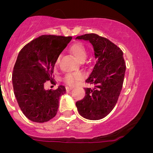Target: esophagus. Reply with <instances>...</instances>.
<instances>
[{
  "label": "esophagus",
  "mask_w": 153,
  "mask_h": 153,
  "mask_svg": "<svg viewBox=\"0 0 153 153\" xmlns=\"http://www.w3.org/2000/svg\"><path fill=\"white\" fill-rule=\"evenodd\" d=\"M72 89H73V88H72V87H69V86H67V87H66V91H71Z\"/></svg>",
  "instance_id": "34e87169"
}]
</instances>
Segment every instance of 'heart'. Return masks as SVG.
<instances>
[{
    "mask_svg": "<svg viewBox=\"0 0 153 153\" xmlns=\"http://www.w3.org/2000/svg\"><path fill=\"white\" fill-rule=\"evenodd\" d=\"M70 52L73 54V55L76 58L79 62H83L84 59H85L87 55V51L84 45L81 43H75L73 44L72 46L70 47ZM60 57H58L55 61V65H57L59 62ZM82 75L79 73H69L67 74L64 78V82L67 85L70 86H73L75 85L77 82L79 80H82Z\"/></svg>",
    "mask_w": 153,
    "mask_h": 153,
    "instance_id": "b5f03b06",
    "label": "heart"
}]
</instances>
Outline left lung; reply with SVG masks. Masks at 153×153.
<instances>
[{"mask_svg":"<svg viewBox=\"0 0 153 153\" xmlns=\"http://www.w3.org/2000/svg\"><path fill=\"white\" fill-rule=\"evenodd\" d=\"M75 39L88 41L93 45L96 63L85 82V96L77 101L78 113L84 118L99 120L114 108L122 91L126 65L121 49L108 39L96 34H86Z\"/></svg>","mask_w":153,"mask_h":153,"instance_id":"1","label":"left lung"}]
</instances>
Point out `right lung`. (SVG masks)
Here are the masks:
<instances>
[{"instance_id": "obj_1", "label": "right lung", "mask_w": 153, "mask_h": 153, "mask_svg": "<svg viewBox=\"0 0 153 153\" xmlns=\"http://www.w3.org/2000/svg\"><path fill=\"white\" fill-rule=\"evenodd\" d=\"M72 36L42 35L19 52L12 74L14 95L23 114L29 120L43 123L57 114L59 99L65 87L45 90V82L54 83V63Z\"/></svg>"}]
</instances>
